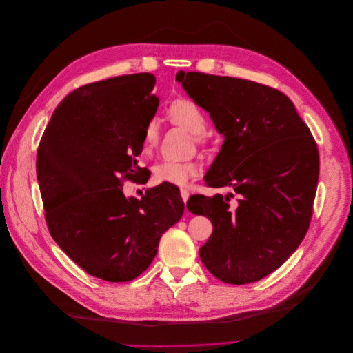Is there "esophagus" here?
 <instances>
[{
  "label": "esophagus",
  "mask_w": 353,
  "mask_h": 353,
  "mask_svg": "<svg viewBox=\"0 0 353 353\" xmlns=\"http://www.w3.org/2000/svg\"><path fill=\"white\" fill-rule=\"evenodd\" d=\"M181 198H182L183 203H187V201H188V198H190V192H188L185 188H181Z\"/></svg>",
  "instance_id": "1"
}]
</instances>
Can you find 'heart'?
Here are the masks:
<instances>
[{
  "label": "heart",
  "mask_w": 353,
  "mask_h": 353,
  "mask_svg": "<svg viewBox=\"0 0 353 353\" xmlns=\"http://www.w3.org/2000/svg\"><path fill=\"white\" fill-rule=\"evenodd\" d=\"M168 116L171 121L192 133L196 142L203 141V133L207 128L204 113L190 99H176L168 108ZM159 138V129L155 121L146 123L142 137V150L150 152ZM199 172V165L194 161H162L154 168V179L159 183H171V185L183 187L195 178Z\"/></svg>",
  "instance_id": "b5f03b06"
}]
</instances>
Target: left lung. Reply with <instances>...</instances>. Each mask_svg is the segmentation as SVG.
Wrapping results in <instances>:
<instances>
[{"label": "left lung", "mask_w": 353, "mask_h": 353, "mask_svg": "<svg viewBox=\"0 0 353 353\" xmlns=\"http://www.w3.org/2000/svg\"><path fill=\"white\" fill-rule=\"evenodd\" d=\"M176 81L210 113L224 143L204 176L223 196L194 195L212 234L201 261L224 283L247 284L279 268L305 239L319 181V152L306 123L281 92L244 79L178 72Z\"/></svg>", "instance_id": "1"}]
</instances>
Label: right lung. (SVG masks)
I'll return each instance as SVG.
<instances>
[{
	"label": "right lung",
	"mask_w": 353,
	"mask_h": 353,
	"mask_svg": "<svg viewBox=\"0 0 353 353\" xmlns=\"http://www.w3.org/2000/svg\"><path fill=\"white\" fill-rule=\"evenodd\" d=\"M155 76L126 74L67 94L37 150V179L48 231L86 273L112 283L142 274L162 234L183 214L179 190L161 183L138 199L123 181L142 176L137 157L159 97Z\"/></svg>",
	"instance_id": "add662e5"
}]
</instances>
